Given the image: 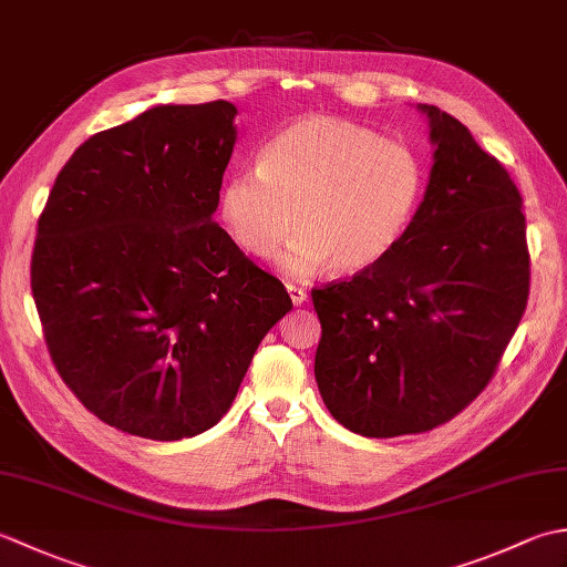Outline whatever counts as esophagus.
<instances>
[{"mask_svg": "<svg viewBox=\"0 0 567 567\" xmlns=\"http://www.w3.org/2000/svg\"><path fill=\"white\" fill-rule=\"evenodd\" d=\"M285 287H287V295H290V299H292V305L299 307V305L307 302V290H302V287H297L292 282H287Z\"/></svg>", "mask_w": 567, "mask_h": 567, "instance_id": "obj_1", "label": "esophagus"}]
</instances>
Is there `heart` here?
<instances>
[{"mask_svg":"<svg viewBox=\"0 0 567 567\" xmlns=\"http://www.w3.org/2000/svg\"><path fill=\"white\" fill-rule=\"evenodd\" d=\"M424 187L419 155L339 116H305L238 167L219 192V219L252 258L280 256V268L309 275L360 272L388 256L412 221ZM296 214L292 215L291 212Z\"/></svg>","mask_w":567,"mask_h":567,"instance_id":"1","label":"heart"}]
</instances>
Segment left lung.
I'll use <instances>...</instances> for the list:
<instances>
[{
	"label": "left lung",
	"instance_id": "obj_1",
	"mask_svg": "<svg viewBox=\"0 0 567 567\" xmlns=\"http://www.w3.org/2000/svg\"><path fill=\"white\" fill-rule=\"evenodd\" d=\"M424 199L388 256L311 292L315 375L333 419L368 439L421 433L485 390L528 299L522 195L439 106Z\"/></svg>",
	"mask_w": 567,
	"mask_h": 567
}]
</instances>
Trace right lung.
I'll list each match as a JSON object with an SVG mask.
<instances>
[{"label":"right lung","instance_id":"right-lung-1","mask_svg":"<svg viewBox=\"0 0 567 567\" xmlns=\"http://www.w3.org/2000/svg\"><path fill=\"white\" fill-rule=\"evenodd\" d=\"M231 102L158 104L72 153L31 258L53 363L104 424L151 441L219 421L292 299L214 221Z\"/></svg>","mask_w":567,"mask_h":567}]
</instances>
